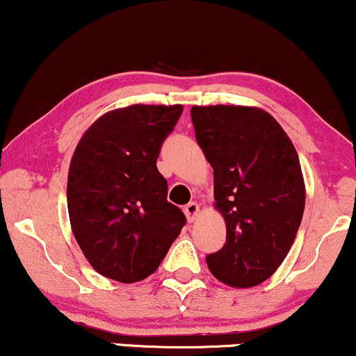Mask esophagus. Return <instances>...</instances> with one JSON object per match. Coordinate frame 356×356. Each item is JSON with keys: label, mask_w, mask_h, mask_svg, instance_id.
Wrapping results in <instances>:
<instances>
[{"label": "esophagus", "mask_w": 356, "mask_h": 356, "mask_svg": "<svg viewBox=\"0 0 356 356\" xmlns=\"http://www.w3.org/2000/svg\"><path fill=\"white\" fill-rule=\"evenodd\" d=\"M184 212H186V217L189 222H194L200 212V205L197 202H189L184 207Z\"/></svg>", "instance_id": "34e87169"}]
</instances>
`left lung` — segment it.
Here are the masks:
<instances>
[{"label": "left lung", "instance_id": "left-lung-1", "mask_svg": "<svg viewBox=\"0 0 356 356\" xmlns=\"http://www.w3.org/2000/svg\"><path fill=\"white\" fill-rule=\"evenodd\" d=\"M195 139L213 169V207L227 242L207 255L212 275L235 289L272 277L297 237L305 182L298 154L267 111L250 106H192Z\"/></svg>", "mask_w": 356, "mask_h": 356}]
</instances>
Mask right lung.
<instances>
[{"label":"right lung","instance_id":"right-lung-1","mask_svg":"<svg viewBox=\"0 0 356 356\" xmlns=\"http://www.w3.org/2000/svg\"><path fill=\"white\" fill-rule=\"evenodd\" d=\"M182 109L132 104L109 111L76 145L67 212L76 242L101 275L122 284L152 275L186 224L181 209L167 202V181L156 165Z\"/></svg>","mask_w":356,"mask_h":356}]
</instances>
